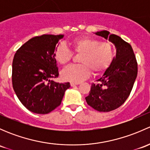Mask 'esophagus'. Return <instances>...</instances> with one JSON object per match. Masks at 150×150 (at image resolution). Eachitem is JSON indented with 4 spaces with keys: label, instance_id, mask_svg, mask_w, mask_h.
<instances>
[{
    "label": "esophagus",
    "instance_id": "obj_1",
    "mask_svg": "<svg viewBox=\"0 0 150 150\" xmlns=\"http://www.w3.org/2000/svg\"><path fill=\"white\" fill-rule=\"evenodd\" d=\"M79 84H80V83H74V82L70 83L71 86H78V85H79Z\"/></svg>",
    "mask_w": 150,
    "mask_h": 150
}]
</instances>
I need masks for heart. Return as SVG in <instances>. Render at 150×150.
<instances>
[{
  "label": "heart",
  "mask_w": 150,
  "mask_h": 150,
  "mask_svg": "<svg viewBox=\"0 0 150 150\" xmlns=\"http://www.w3.org/2000/svg\"><path fill=\"white\" fill-rule=\"evenodd\" d=\"M75 52L82 54L80 57L81 64H72L62 72L64 81L80 83L87 79L91 70L95 74L104 72L110 67L114 58V48L108 42H101L96 38L81 37L72 43ZM54 57L59 64L65 65L71 60L72 52L66 45H58L54 51Z\"/></svg>",
  "instance_id": "obj_1"
}]
</instances>
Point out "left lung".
<instances>
[{
  "label": "left lung",
  "mask_w": 150,
  "mask_h": 150,
  "mask_svg": "<svg viewBox=\"0 0 150 150\" xmlns=\"http://www.w3.org/2000/svg\"><path fill=\"white\" fill-rule=\"evenodd\" d=\"M115 45L116 55L110 67L92 83L87 104L99 112H110L118 108L128 99L137 76L138 67L133 48L120 37L107 30L95 33Z\"/></svg>",
  "instance_id": "obj_1"
}]
</instances>
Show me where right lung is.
I'll list each match as a JSON object with an SVG mask.
<instances>
[{"instance_id": "add662e5", "label": "right lung", "mask_w": 150, "mask_h": 150, "mask_svg": "<svg viewBox=\"0 0 150 150\" xmlns=\"http://www.w3.org/2000/svg\"><path fill=\"white\" fill-rule=\"evenodd\" d=\"M64 35L33 38L16 51L12 63V84L22 104L37 114H48L61 104L69 83L51 81L59 76L54 51Z\"/></svg>"}]
</instances>
